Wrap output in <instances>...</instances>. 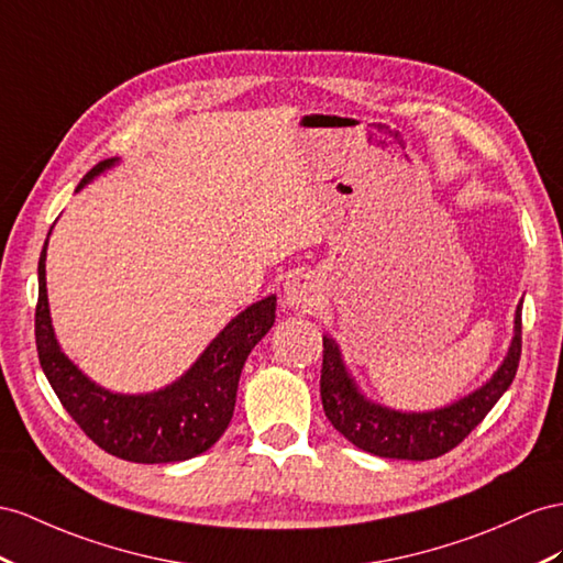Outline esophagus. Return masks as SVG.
<instances>
[{"label": "esophagus", "mask_w": 563, "mask_h": 563, "mask_svg": "<svg viewBox=\"0 0 563 563\" xmlns=\"http://www.w3.org/2000/svg\"><path fill=\"white\" fill-rule=\"evenodd\" d=\"M283 299L285 305L295 311H311L321 305L319 283H316V278H311L309 273H297V276L285 283Z\"/></svg>", "instance_id": "esophagus-1"}]
</instances>
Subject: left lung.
Listing matches in <instances>:
<instances>
[{"instance_id":"obj_1","label":"left lung","mask_w":563,"mask_h":563,"mask_svg":"<svg viewBox=\"0 0 563 563\" xmlns=\"http://www.w3.org/2000/svg\"><path fill=\"white\" fill-rule=\"evenodd\" d=\"M521 311L523 299L518 301L514 313V338L507 356L493 378L452 405L430 411H399L366 397L344 364L340 344L325 333L321 401L328 421L358 450L383 459L428 461L446 454L509 390L518 371V358H521Z\"/></svg>"}]
</instances>
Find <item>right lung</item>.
<instances>
[{
  "label": "right lung",
  "mask_w": 563,
  "mask_h": 563,
  "mask_svg": "<svg viewBox=\"0 0 563 563\" xmlns=\"http://www.w3.org/2000/svg\"><path fill=\"white\" fill-rule=\"evenodd\" d=\"M113 166H119V156L99 162L76 192ZM49 235L37 264L35 342L40 366L70 419L104 452L135 464H170L207 452L233 419L244 362L276 323V295L254 301L230 319L197 362L170 385L154 393H113L85 376L56 340L45 268Z\"/></svg>",
  "instance_id": "obj_1"
}]
</instances>
